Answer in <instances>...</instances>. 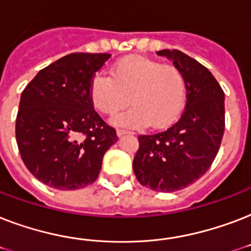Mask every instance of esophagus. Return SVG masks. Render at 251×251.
I'll return each mask as SVG.
<instances>
[{
	"label": "esophagus",
	"instance_id": "obj_1",
	"mask_svg": "<svg viewBox=\"0 0 251 251\" xmlns=\"http://www.w3.org/2000/svg\"><path fill=\"white\" fill-rule=\"evenodd\" d=\"M126 134H133V131H129V130H124V129H117L118 137H122V135H126Z\"/></svg>",
	"mask_w": 251,
	"mask_h": 251
}]
</instances>
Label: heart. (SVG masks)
<instances>
[{"label":"heart","mask_w":251,"mask_h":251,"mask_svg":"<svg viewBox=\"0 0 251 251\" xmlns=\"http://www.w3.org/2000/svg\"><path fill=\"white\" fill-rule=\"evenodd\" d=\"M133 106L116 114L117 126L160 129L178 117L186 98L182 72L172 65L146 57H125L110 69V76L96 74L90 84V98L95 109L114 114L129 101Z\"/></svg>","instance_id":"heart-1"}]
</instances>
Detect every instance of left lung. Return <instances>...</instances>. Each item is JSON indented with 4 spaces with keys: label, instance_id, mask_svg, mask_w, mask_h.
<instances>
[{
    "label": "left lung",
    "instance_id": "1",
    "mask_svg": "<svg viewBox=\"0 0 251 251\" xmlns=\"http://www.w3.org/2000/svg\"><path fill=\"white\" fill-rule=\"evenodd\" d=\"M173 61L186 82V106L169 129L139 135L133 169L141 185L172 193L202 177L216 157L226 127L224 91L198 61L181 50L157 52Z\"/></svg>",
    "mask_w": 251,
    "mask_h": 251
}]
</instances>
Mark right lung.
<instances>
[{
  "label": "right lung",
  "mask_w": 251,
  "mask_h": 251,
  "mask_svg": "<svg viewBox=\"0 0 251 251\" xmlns=\"http://www.w3.org/2000/svg\"><path fill=\"white\" fill-rule=\"evenodd\" d=\"M108 53H72L37 73L22 92L15 137L22 160L47 186L94 183L102 156L118 141L94 109L90 84Z\"/></svg>",
  "instance_id": "1"
}]
</instances>
